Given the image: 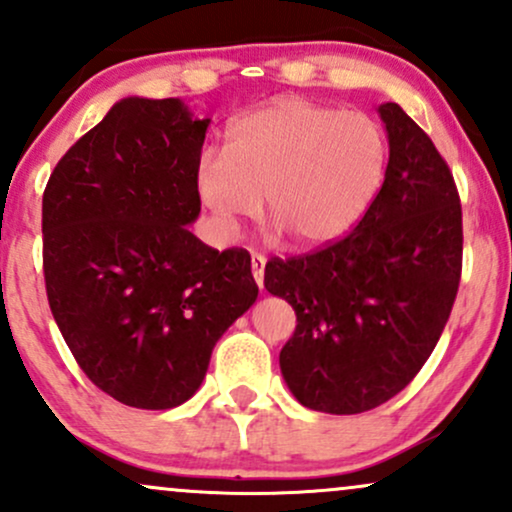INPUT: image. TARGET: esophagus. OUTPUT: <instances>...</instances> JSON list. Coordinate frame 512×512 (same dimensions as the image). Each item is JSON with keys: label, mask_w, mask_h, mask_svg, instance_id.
Segmentation results:
<instances>
[{"label": "esophagus", "mask_w": 512, "mask_h": 512, "mask_svg": "<svg viewBox=\"0 0 512 512\" xmlns=\"http://www.w3.org/2000/svg\"><path fill=\"white\" fill-rule=\"evenodd\" d=\"M250 264H252V276H255L257 286L262 289V286H264V264H267V260H264L260 252H252Z\"/></svg>", "instance_id": "esophagus-1"}]
</instances>
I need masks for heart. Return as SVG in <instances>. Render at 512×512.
<instances>
[{
	"label": "heart",
	"instance_id": "1",
	"mask_svg": "<svg viewBox=\"0 0 512 512\" xmlns=\"http://www.w3.org/2000/svg\"><path fill=\"white\" fill-rule=\"evenodd\" d=\"M385 168L387 139L373 117L289 98L238 117L226 151L199 156L195 192L223 238L255 219L264 197L276 231L322 248L366 216Z\"/></svg>",
	"mask_w": 512,
	"mask_h": 512
}]
</instances>
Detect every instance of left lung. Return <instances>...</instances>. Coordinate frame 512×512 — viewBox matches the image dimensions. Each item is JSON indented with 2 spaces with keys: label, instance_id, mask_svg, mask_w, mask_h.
<instances>
[{
  "label": "left lung",
  "instance_id": "left-lung-1",
  "mask_svg": "<svg viewBox=\"0 0 512 512\" xmlns=\"http://www.w3.org/2000/svg\"><path fill=\"white\" fill-rule=\"evenodd\" d=\"M378 115L390 158L366 216L339 243L264 267V289L298 320L281 375L303 407L325 414H361L402 392L460 286L462 209L448 163L397 103Z\"/></svg>",
  "mask_w": 512,
  "mask_h": 512
}]
</instances>
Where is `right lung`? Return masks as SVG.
Segmentation results:
<instances>
[{"instance_id":"add662e5","label":"right lung","mask_w":512,"mask_h":512,"mask_svg":"<svg viewBox=\"0 0 512 512\" xmlns=\"http://www.w3.org/2000/svg\"><path fill=\"white\" fill-rule=\"evenodd\" d=\"M209 122L180 98H122L45 187L50 310L88 380L127 407L187 402L221 334L257 301L248 252L190 233Z\"/></svg>"}]
</instances>
